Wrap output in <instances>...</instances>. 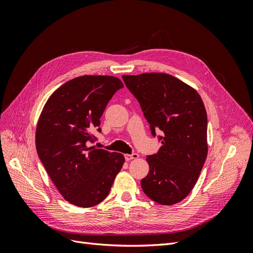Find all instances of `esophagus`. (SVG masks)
I'll return each instance as SVG.
<instances>
[{
  "label": "esophagus",
  "mask_w": 253,
  "mask_h": 253,
  "mask_svg": "<svg viewBox=\"0 0 253 253\" xmlns=\"http://www.w3.org/2000/svg\"><path fill=\"white\" fill-rule=\"evenodd\" d=\"M139 157V155L137 154V153H132V154H126L125 155V158H126V160H132V159H137Z\"/></svg>",
  "instance_id": "obj_1"
}]
</instances>
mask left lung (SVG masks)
Returning a JSON list of instances; mask_svg holds the SVG:
<instances>
[{"instance_id":"8db88e82","label":"left lung","mask_w":253,"mask_h":253,"mask_svg":"<svg viewBox=\"0 0 253 253\" xmlns=\"http://www.w3.org/2000/svg\"><path fill=\"white\" fill-rule=\"evenodd\" d=\"M138 100L151 134L162 142L147 156L150 171L141 188L152 201L174 205L193 189L207 158V113L197 91L171 75L149 73L122 76Z\"/></svg>"}]
</instances>
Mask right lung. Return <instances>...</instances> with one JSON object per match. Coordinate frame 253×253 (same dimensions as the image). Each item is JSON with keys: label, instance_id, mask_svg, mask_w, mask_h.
Segmentation results:
<instances>
[{"label": "right lung", "instance_id": "right-lung-1", "mask_svg": "<svg viewBox=\"0 0 253 253\" xmlns=\"http://www.w3.org/2000/svg\"><path fill=\"white\" fill-rule=\"evenodd\" d=\"M124 87L112 76H81L57 88L38 122L36 148L41 163L67 202L88 208L110 193L125 157L89 148L101 133L100 118L114 94Z\"/></svg>", "mask_w": 253, "mask_h": 253}]
</instances>
